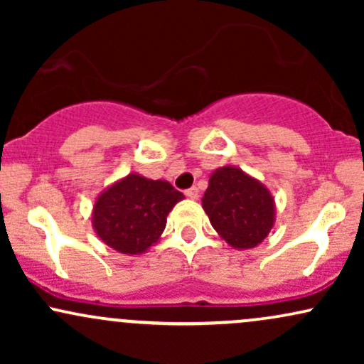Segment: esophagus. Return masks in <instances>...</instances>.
Instances as JSON below:
<instances>
[{
	"label": "esophagus",
	"instance_id": "34e87169",
	"mask_svg": "<svg viewBox=\"0 0 364 364\" xmlns=\"http://www.w3.org/2000/svg\"><path fill=\"white\" fill-rule=\"evenodd\" d=\"M185 195L188 196L190 200H198V188H190V190L185 191Z\"/></svg>",
	"mask_w": 364,
	"mask_h": 364
}]
</instances>
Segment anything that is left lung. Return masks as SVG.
<instances>
[{"instance_id": "1", "label": "left lung", "mask_w": 364, "mask_h": 364, "mask_svg": "<svg viewBox=\"0 0 364 364\" xmlns=\"http://www.w3.org/2000/svg\"><path fill=\"white\" fill-rule=\"evenodd\" d=\"M202 207L217 235L236 250L260 245L275 223V200L269 188L236 166L210 174Z\"/></svg>"}]
</instances>
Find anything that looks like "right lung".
<instances>
[{
  "instance_id": "obj_1",
  "label": "right lung",
  "mask_w": 364,
  "mask_h": 364,
  "mask_svg": "<svg viewBox=\"0 0 364 364\" xmlns=\"http://www.w3.org/2000/svg\"><path fill=\"white\" fill-rule=\"evenodd\" d=\"M185 198L164 179L129 173L99 193L92 228L104 245L124 255H141L164 231L169 212Z\"/></svg>"
}]
</instances>
